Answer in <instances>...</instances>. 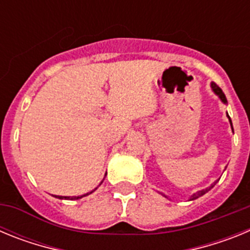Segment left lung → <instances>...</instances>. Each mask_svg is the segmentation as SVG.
Returning <instances> with one entry per match:
<instances>
[{
  "label": "left lung",
  "mask_w": 250,
  "mask_h": 250,
  "mask_svg": "<svg viewBox=\"0 0 250 250\" xmlns=\"http://www.w3.org/2000/svg\"><path fill=\"white\" fill-rule=\"evenodd\" d=\"M211 90H213V91H214V94L218 95V96H219V99H220V100L223 101V103H224V104L228 103V101H227V98H225L224 92L222 91V89H220L219 86L216 85L215 83H211ZM227 116H228V118H229V115H228V114H227ZM229 121H230V125H231V120H230V118H229ZM231 129H233V125H231ZM214 184H215V183H214ZM213 187H214V185H211V187L207 188V189H204V190H200V191H198V193L193 194V195L190 196V199H189V200H195V199H198V198H199V196L204 195L205 193H208V191L210 190V189H211V188H213Z\"/></svg>",
  "instance_id": "1"
}]
</instances>
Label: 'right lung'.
Segmentation results:
<instances>
[{"label":"right lung","instance_id":"1","mask_svg":"<svg viewBox=\"0 0 250 250\" xmlns=\"http://www.w3.org/2000/svg\"><path fill=\"white\" fill-rule=\"evenodd\" d=\"M103 183V182H101ZM100 183V184H101ZM95 189H96V188H95ZM94 191V190H92ZM92 191H90V193H87V194H83V195H81V196H72V198H70V196H56V198H59V199H80V198H83V196H86V195H89V194H91Z\"/></svg>","mask_w":250,"mask_h":250}]
</instances>
